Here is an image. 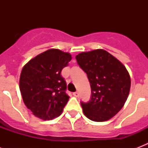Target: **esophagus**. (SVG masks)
<instances>
[{"mask_svg": "<svg viewBox=\"0 0 148 148\" xmlns=\"http://www.w3.org/2000/svg\"><path fill=\"white\" fill-rule=\"evenodd\" d=\"M73 95H74V97H78L79 96V93L77 92V91H76V92H74L73 93Z\"/></svg>", "mask_w": 148, "mask_h": 148, "instance_id": "esophagus-1", "label": "esophagus"}]
</instances>
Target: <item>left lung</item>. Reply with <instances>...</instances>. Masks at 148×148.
<instances>
[{"mask_svg": "<svg viewBox=\"0 0 148 148\" xmlns=\"http://www.w3.org/2000/svg\"><path fill=\"white\" fill-rule=\"evenodd\" d=\"M77 62L88 75L91 97L81 102L84 114L93 121H106L119 112L128 97L131 77L126 67L102 49L82 52Z\"/></svg>", "mask_w": 148, "mask_h": 148, "instance_id": "left-lung-1", "label": "left lung"}]
</instances>
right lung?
I'll return each mask as SVG.
<instances>
[{"label": "right lung", "mask_w": 148, "mask_h": 148, "mask_svg": "<svg viewBox=\"0 0 148 148\" xmlns=\"http://www.w3.org/2000/svg\"><path fill=\"white\" fill-rule=\"evenodd\" d=\"M69 53L50 49L24 65L20 77V90L27 108L44 121L58 117L69 100L61 71L71 60Z\"/></svg>", "instance_id": "obj_1"}]
</instances>
